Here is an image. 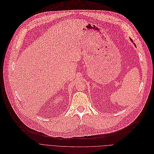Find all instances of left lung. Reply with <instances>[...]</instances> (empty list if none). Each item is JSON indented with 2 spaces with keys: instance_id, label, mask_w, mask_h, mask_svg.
<instances>
[{
  "instance_id": "left-lung-1",
  "label": "left lung",
  "mask_w": 154,
  "mask_h": 154,
  "mask_svg": "<svg viewBox=\"0 0 154 154\" xmlns=\"http://www.w3.org/2000/svg\"><path fill=\"white\" fill-rule=\"evenodd\" d=\"M131 41H132V42H133V41H132V39H131ZM134 45H135V46H136V45H135V44H134Z\"/></svg>"
}]
</instances>
